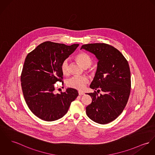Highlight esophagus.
Returning a JSON list of instances; mask_svg holds the SVG:
<instances>
[{
	"mask_svg": "<svg viewBox=\"0 0 155 155\" xmlns=\"http://www.w3.org/2000/svg\"><path fill=\"white\" fill-rule=\"evenodd\" d=\"M78 93H79V95H84V93L83 91H78Z\"/></svg>",
	"mask_w": 155,
	"mask_h": 155,
	"instance_id": "esophagus-1",
	"label": "esophagus"
}]
</instances>
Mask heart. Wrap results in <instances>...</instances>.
I'll return each mask as SVG.
<instances>
[{"instance_id": "obj_1", "label": "heart", "mask_w": 155, "mask_h": 155, "mask_svg": "<svg viewBox=\"0 0 155 155\" xmlns=\"http://www.w3.org/2000/svg\"><path fill=\"white\" fill-rule=\"evenodd\" d=\"M76 58L84 68H89L92 63L91 57L84 52H81L78 54ZM69 64L70 63L68 58H66L62 61L60 68L63 74L68 75L69 73ZM88 79L86 76H75L68 81L67 85L70 87L82 90L84 89L86 84L88 83Z\"/></svg>"}]
</instances>
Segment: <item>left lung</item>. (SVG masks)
<instances>
[{
	"label": "left lung",
	"mask_w": 155,
	"mask_h": 155,
	"mask_svg": "<svg viewBox=\"0 0 155 155\" xmlns=\"http://www.w3.org/2000/svg\"><path fill=\"white\" fill-rule=\"evenodd\" d=\"M84 49L95 55L98 60L97 69L91 89L104 94L99 96L95 91L87 94L92 98L86 113L92 121L108 124L116 119L123 111L130 94L131 76L128 63L117 48L105 43L84 44Z\"/></svg>",
	"instance_id": "left-lung-1"
}]
</instances>
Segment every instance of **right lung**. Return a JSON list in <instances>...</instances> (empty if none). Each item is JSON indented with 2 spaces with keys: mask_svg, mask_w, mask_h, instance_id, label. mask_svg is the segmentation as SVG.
Here are the masks:
<instances>
[{
  "mask_svg": "<svg viewBox=\"0 0 155 155\" xmlns=\"http://www.w3.org/2000/svg\"><path fill=\"white\" fill-rule=\"evenodd\" d=\"M78 44L66 45L51 41L38 45L25 58L21 76L23 95L28 108L42 120L53 121L68 113L79 94L76 89L55 94V85L63 82L62 61L71 54Z\"/></svg>",
  "mask_w": 155,
  "mask_h": 155,
  "instance_id": "right-lung-1",
  "label": "right lung"
}]
</instances>
